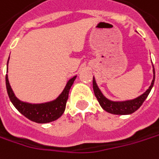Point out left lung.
<instances>
[{"instance_id":"1","label":"left lung","mask_w":159,"mask_h":159,"mask_svg":"<svg viewBox=\"0 0 159 159\" xmlns=\"http://www.w3.org/2000/svg\"><path fill=\"white\" fill-rule=\"evenodd\" d=\"M153 74H154V76H153L151 85L149 86V88L146 91L134 99L126 100V101H112V100L107 99L98 89V85L96 83L95 78L93 77V89H94L95 96H96V98L100 104L101 107L108 113L114 114V115H130V114L134 113L135 111H137L139 107H141L143 102L148 98L151 89L153 88L154 81H155V69H154V66H153Z\"/></svg>"}]
</instances>
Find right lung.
Listing matches in <instances>:
<instances>
[{
  "label": "right lung",
  "instance_id": "1",
  "mask_svg": "<svg viewBox=\"0 0 159 159\" xmlns=\"http://www.w3.org/2000/svg\"><path fill=\"white\" fill-rule=\"evenodd\" d=\"M8 62H7V66H8ZM7 71H8V68H7ZM76 77L77 76H74L69 80L64 89L56 99L42 104H30L18 99L10 85L8 75H6V88L11 103L20 114H22L32 122L37 123H47L57 120L64 113L68 97H69V91L75 80Z\"/></svg>",
  "mask_w": 159,
  "mask_h": 159
}]
</instances>
